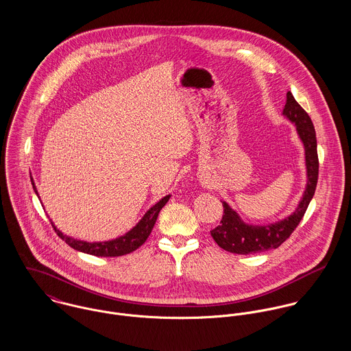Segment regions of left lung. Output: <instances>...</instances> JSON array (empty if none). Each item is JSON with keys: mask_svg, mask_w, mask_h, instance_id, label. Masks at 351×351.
<instances>
[{"mask_svg": "<svg viewBox=\"0 0 351 351\" xmlns=\"http://www.w3.org/2000/svg\"><path fill=\"white\" fill-rule=\"evenodd\" d=\"M284 114L298 127L299 136L305 149L308 184L304 196L298 209L289 217L270 226L245 224L237 215V212L232 210L227 202H223V217L220 220V224L210 231V235L213 241L219 245V247L226 251L247 255L280 247L299 226L315 195L319 177V158L316 132L312 120L308 113L301 108L300 104L295 100L291 92L287 93Z\"/></svg>", "mask_w": 351, "mask_h": 351, "instance_id": "left-lung-1", "label": "left lung"}]
</instances>
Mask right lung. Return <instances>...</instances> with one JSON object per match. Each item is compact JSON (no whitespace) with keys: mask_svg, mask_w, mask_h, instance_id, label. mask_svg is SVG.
<instances>
[{"mask_svg":"<svg viewBox=\"0 0 351 351\" xmlns=\"http://www.w3.org/2000/svg\"><path fill=\"white\" fill-rule=\"evenodd\" d=\"M32 186H34L35 193H38L34 181H32ZM169 199H170V196H166L159 202H156L130 232H127L124 237H120L110 242L89 243V242L77 241V239L63 235L59 230H56L53 227V224H52V227H53L55 232L58 234V237L62 241H64L74 250L82 251V252L96 255V256H120V255H125V254H130V252L139 249L147 241V238L154 228V224L156 221L159 210L165 206V204L169 201Z\"/></svg>","mask_w":351,"mask_h":351,"instance_id":"add662e5","label":"right lung"}]
</instances>
